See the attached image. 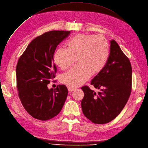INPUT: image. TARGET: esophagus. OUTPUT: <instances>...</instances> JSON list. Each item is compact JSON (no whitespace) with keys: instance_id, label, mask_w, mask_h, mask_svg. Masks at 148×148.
Instances as JSON below:
<instances>
[{"instance_id":"1","label":"esophagus","mask_w":148,"mask_h":148,"mask_svg":"<svg viewBox=\"0 0 148 148\" xmlns=\"http://www.w3.org/2000/svg\"><path fill=\"white\" fill-rule=\"evenodd\" d=\"M68 91H69V92H73V91H74V90L75 89V88H73V87L68 86Z\"/></svg>"}]
</instances>
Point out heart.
<instances>
[{"label":"heart","instance_id":"1","mask_svg":"<svg viewBox=\"0 0 148 148\" xmlns=\"http://www.w3.org/2000/svg\"><path fill=\"white\" fill-rule=\"evenodd\" d=\"M110 56V45L101 35L79 34L66 43V49L58 48L54 62L61 69H67L77 60L78 65L61 76L60 81L71 87L82 85L91 75L104 69Z\"/></svg>","mask_w":148,"mask_h":148}]
</instances>
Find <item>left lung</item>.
I'll list each match as a JSON object with an SVG mask.
<instances>
[{"mask_svg": "<svg viewBox=\"0 0 148 148\" xmlns=\"http://www.w3.org/2000/svg\"><path fill=\"white\" fill-rule=\"evenodd\" d=\"M91 84L99 89L96 93L88 86L81 88L84 97L81 102L85 116L95 124L114 120L125 107L132 87V67L129 59L114 40L104 69L95 75Z\"/></svg>", "mask_w": 148, "mask_h": 148, "instance_id": "left-lung-1", "label": "left lung"}]
</instances>
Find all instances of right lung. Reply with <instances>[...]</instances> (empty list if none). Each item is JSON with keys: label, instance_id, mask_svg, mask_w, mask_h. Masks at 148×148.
Instances as JSON below:
<instances>
[{"label": "right lung", "instance_id": "1", "mask_svg": "<svg viewBox=\"0 0 148 148\" xmlns=\"http://www.w3.org/2000/svg\"><path fill=\"white\" fill-rule=\"evenodd\" d=\"M70 31H51L36 37L19 58L16 66L17 89L25 110L32 117L47 120L58 114L65 103L68 89L59 85L48 89L56 77L53 56L57 45Z\"/></svg>", "mask_w": 148, "mask_h": 148}]
</instances>
